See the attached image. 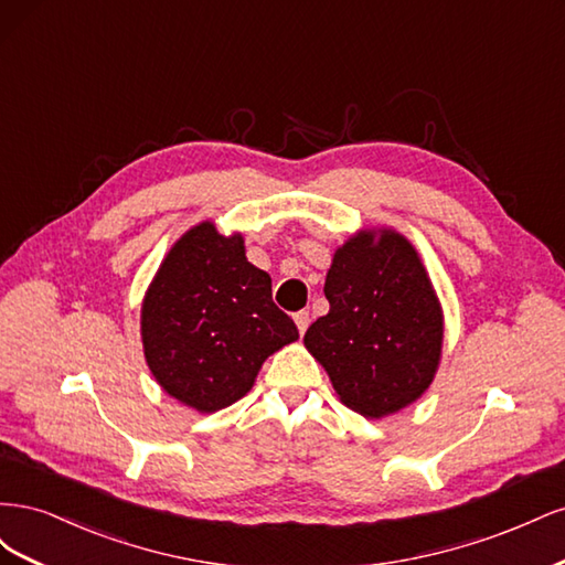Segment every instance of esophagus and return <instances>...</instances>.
Masks as SVG:
<instances>
[{"label": "esophagus", "mask_w": 565, "mask_h": 565, "mask_svg": "<svg viewBox=\"0 0 565 565\" xmlns=\"http://www.w3.org/2000/svg\"><path fill=\"white\" fill-rule=\"evenodd\" d=\"M295 322H297V330H299V334H303V332H306V328H309V322H311L309 311H299V313H295Z\"/></svg>", "instance_id": "esophagus-1"}]
</instances>
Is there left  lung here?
<instances>
[{
	"instance_id": "obj_1",
	"label": "left lung",
	"mask_w": 565,
	"mask_h": 565,
	"mask_svg": "<svg viewBox=\"0 0 565 565\" xmlns=\"http://www.w3.org/2000/svg\"><path fill=\"white\" fill-rule=\"evenodd\" d=\"M330 313L303 344L339 401L367 419L415 403L436 377L443 311L417 249L401 233L361 231L334 252L324 278Z\"/></svg>"
}]
</instances>
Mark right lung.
I'll list each match as a JSON object with an SVG mask.
<instances>
[{
  "label": "right lung",
  "mask_w": 565,
  "mask_h": 565,
  "mask_svg": "<svg viewBox=\"0 0 565 565\" xmlns=\"http://www.w3.org/2000/svg\"><path fill=\"white\" fill-rule=\"evenodd\" d=\"M141 339L152 377L179 403L216 413L241 401L270 353L299 339L270 297V276L245 256L241 233L212 221L183 233L152 278Z\"/></svg>",
  "instance_id": "add662e5"
}]
</instances>
